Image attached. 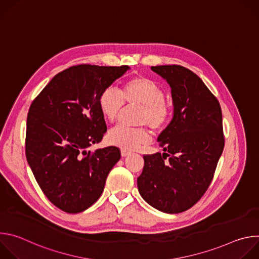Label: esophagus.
Here are the masks:
<instances>
[{"instance_id": "obj_1", "label": "esophagus", "mask_w": 259, "mask_h": 259, "mask_svg": "<svg viewBox=\"0 0 259 259\" xmlns=\"http://www.w3.org/2000/svg\"><path fill=\"white\" fill-rule=\"evenodd\" d=\"M131 154H132L131 152L126 151V150H122V151H121V155H122V157H128V156H130Z\"/></svg>"}]
</instances>
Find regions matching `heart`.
I'll return each instance as SVG.
<instances>
[{
  "mask_svg": "<svg viewBox=\"0 0 259 259\" xmlns=\"http://www.w3.org/2000/svg\"><path fill=\"white\" fill-rule=\"evenodd\" d=\"M124 103L140 105L136 123L150 127L153 132L162 131L170 119V108L165 101V91L155 80L134 77L127 81L120 93L113 89L103 90L98 98L101 115L108 122H115L123 112ZM107 141L122 150L133 151L149 143L150 133L145 127L129 128L116 126L107 133Z\"/></svg>",
  "mask_w": 259,
  "mask_h": 259,
  "instance_id": "obj_1",
  "label": "heart"
}]
</instances>
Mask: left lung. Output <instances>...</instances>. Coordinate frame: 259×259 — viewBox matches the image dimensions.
<instances>
[{"label": "left lung", "instance_id": "1", "mask_svg": "<svg viewBox=\"0 0 259 259\" xmlns=\"http://www.w3.org/2000/svg\"><path fill=\"white\" fill-rule=\"evenodd\" d=\"M171 88L173 117L158 137L163 154L144 155L137 178L143 200L165 213L193 207L205 194L223 154V114L216 97L192 70L152 66Z\"/></svg>", "mask_w": 259, "mask_h": 259}]
</instances>
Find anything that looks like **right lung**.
I'll return each instance as SVG.
<instances>
[{
	"label": "right lung",
	"mask_w": 259,
	"mask_h": 259,
	"mask_svg": "<svg viewBox=\"0 0 259 259\" xmlns=\"http://www.w3.org/2000/svg\"><path fill=\"white\" fill-rule=\"evenodd\" d=\"M128 65L80 64L48 83L32 101L26 121L27 163L48 200L67 213H79L101 196L106 177L121 158L116 146L88 151L101 141L106 124L98 98Z\"/></svg>",
	"instance_id": "right-lung-1"
}]
</instances>
